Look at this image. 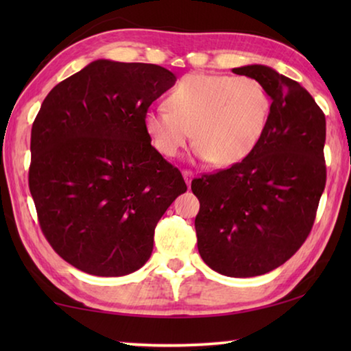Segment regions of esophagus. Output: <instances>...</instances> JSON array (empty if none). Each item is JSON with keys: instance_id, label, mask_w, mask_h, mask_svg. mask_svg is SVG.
<instances>
[{"instance_id": "34e87169", "label": "esophagus", "mask_w": 351, "mask_h": 351, "mask_svg": "<svg viewBox=\"0 0 351 351\" xmlns=\"http://www.w3.org/2000/svg\"><path fill=\"white\" fill-rule=\"evenodd\" d=\"M182 176H184V181H186L187 186H190V182H192V178L193 173L190 170H182Z\"/></svg>"}]
</instances>
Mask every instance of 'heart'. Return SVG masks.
Here are the masks:
<instances>
[{"mask_svg":"<svg viewBox=\"0 0 351 351\" xmlns=\"http://www.w3.org/2000/svg\"><path fill=\"white\" fill-rule=\"evenodd\" d=\"M167 108H150L144 130L153 147L175 158L192 139L195 156L234 165L254 152L268 128L271 97L251 77L187 74L171 90Z\"/></svg>","mask_w":351,"mask_h":351,"instance_id":"1","label":"heart"}]
</instances>
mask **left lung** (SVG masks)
Segmentation results:
<instances>
[{
  "mask_svg": "<svg viewBox=\"0 0 351 351\" xmlns=\"http://www.w3.org/2000/svg\"><path fill=\"white\" fill-rule=\"evenodd\" d=\"M232 73L260 82L272 100L268 128L230 169L192 181L204 263L228 277H255L297 252L313 228L326 180L325 116L300 83L265 64Z\"/></svg>",
  "mask_w": 351,
  "mask_h": 351,
  "instance_id": "1",
  "label": "left lung"
}]
</instances>
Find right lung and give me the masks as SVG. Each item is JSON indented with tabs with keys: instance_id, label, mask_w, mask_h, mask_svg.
Instances as JSON below:
<instances>
[{
	"instance_id": "1",
	"label": "right lung",
	"mask_w": 351,
	"mask_h": 351,
	"mask_svg": "<svg viewBox=\"0 0 351 351\" xmlns=\"http://www.w3.org/2000/svg\"><path fill=\"white\" fill-rule=\"evenodd\" d=\"M175 82L158 64L100 58L41 104L29 189L46 240L86 274L119 277L142 268L158 221L187 190L144 130L148 106Z\"/></svg>"
}]
</instances>
